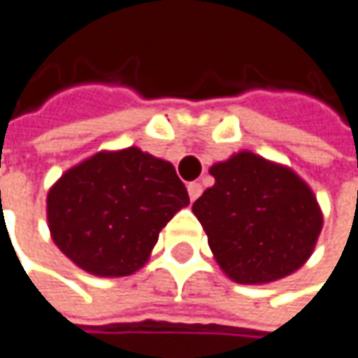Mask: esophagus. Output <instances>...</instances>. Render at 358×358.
I'll return each instance as SVG.
<instances>
[{"label": "esophagus", "mask_w": 358, "mask_h": 358, "mask_svg": "<svg viewBox=\"0 0 358 358\" xmlns=\"http://www.w3.org/2000/svg\"><path fill=\"white\" fill-rule=\"evenodd\" d=\"M187 191H189V199H191V201H195V199L201 195V191H203V189H201L199 183H195V181H193V183H189L187 185Z\"/></svg>", "instance_id": "1"}]
</instances>
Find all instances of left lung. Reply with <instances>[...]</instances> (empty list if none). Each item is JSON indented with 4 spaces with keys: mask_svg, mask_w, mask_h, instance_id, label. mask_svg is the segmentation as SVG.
I'll return each instance as SVG.
<instances>
[{
    "mask_svg": "<svg viewBox=\"0 0 358 358\" xmlns=\"http://www.w3.org/2000/svg\"><path fill=\"white\" fill-rule=\"evenodd\" d=\"M209 173L193 203L220 268L238 284H266L310 258L322 229L313 189L294 171L241 151Z\"/></svg>",
    "mask_w": 358,
    "mask_h": 358,
    "instance_id": "1",
    "label": "left lung"
}]
</instances>
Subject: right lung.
Masks as SVG:
<instances>
[{
	"mask_svg": "<svg viewBox=\"0 0 358 358\" xmlns=\"http://www.w3.org/2000/svg\"><path fill=\"white\" fill-rule=\"evenodd\" d=\"M189 206L169 161L136 147L102 151L48 191V227L66 258L88 274L129 276L145 266L171 217Z\"/></svg>",
	"mask_w": 358,
	"mask_h": 358,
	"instance_id": "obj_1",
	"label": "right lung"
}]
</instances>
